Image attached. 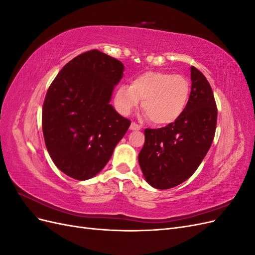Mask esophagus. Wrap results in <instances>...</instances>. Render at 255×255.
<instances>
[{"mask_svg": "<svg viewBox=\"0 0 255 255\" xmlns=\"http://www.w3.org/2000/svg\"><path fill=\"white\" fill-rule=\"evenodd\" d=\"M129 129L130 130H139L140 129V126H138V125H136V123L132 122V125H130V127H129Z\"/></svg>", "mask_w": 255, "mask_h": 255, "instance_id": "1", "label": "esophagus"}]
</instances>
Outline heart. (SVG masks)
Instances as JSON below:
<instances>
[{"label":"heart","mask_w":255,"mask_h":255,"mask_svg":"<svg viewBox=\"0 0 255 255\" xmlns=\"http://www.w3.org/2000/svg\"><path fill=\"white\" fill-rule=\"evenodd\" d=\"M190 84L183 75L167 72H145L135 78L130 86L120 85L115 94L117 111L128 116L142 100L144 117L154 125L168 126L179 119L186 109Z\"/></svg>","instance_id":"obj_1"}]
</instances>
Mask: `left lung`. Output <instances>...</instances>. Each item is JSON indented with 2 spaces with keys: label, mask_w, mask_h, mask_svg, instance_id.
<instances>
[{
  "label": "left lung",
  "mask_w": 255,
  "mask_h": 255,
  "mask_svg": "<svg viewBox=\"0 0 255 255\" xmlns=\"http://www.w3.org/2000/svg\"><path fill=\"white\" fill-rule=\"evenodd\" d=\"M191 90L186 109L175 122L144 129L138 161L145 181L156 189H169L195 173L210 150L217 125V107L210 83L190 67Z\"/></svg>",
  "instance_id": "obj_1"
}]
</instances>
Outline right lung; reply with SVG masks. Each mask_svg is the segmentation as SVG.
Returning a JSON list of instances; mask_svg holds the SVG:
<instances>
[{
    "instance_id": "obj_1",
    "label": "right lung",
    "mask_w": 255,
    "mask_h": 255,
    "mask_svg": "<svg viewBox=\"0 0 255 255\" xmlns=\"http://www.w3.org/2000/svg\"><path fill=\"white\" fill-rule=\"evenodd\" d=\"M125 66L98 50L74 57L51 84L42 109L44 142L53 163L85 181L109 163L130 121L110 103Z\"/></svg>"
}]
</instances>
